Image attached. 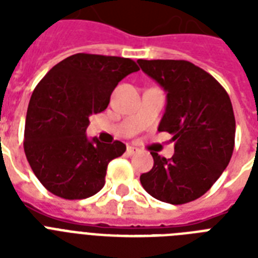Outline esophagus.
Masks as SVG:
<instances>
[{
    "label": "esophagus",
    "instance_id": "1",
    "mask_svg": "<svg viewBox=\"0 0 258 258\" xmlns=\"http://www.w3.org/2000/svg\"><path fill=\"white\" fill-rule=\"evenodd\" d=\"M139 150L137 147H134V146H127V150H125V153L127 155H134V154H137Z\"/></svg>",
    "mask_w": 258,
    "mask_h": 258
}]
</instances>
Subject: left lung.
I'll return each mask as SVG.
<instances>
[{
    "label": "left lung",
    "mask_w": 258,
    "mask_h": 258,
    "mask_svg": "<svg viewBox=\"0 0 258 258\" xmlns=\"http://www.w3.org/2000/svg\"><path fill=\"white\" fill-rule=\"evenodd\" d=\"M142 71L165 89L167 104L158 131L171 134L170 159L151 153L153 169L141 183L154 198L183 205L212 187L230 162L236 119L224 87L184 60H138Z\"/></svg>",
    "instance_id": "8db88e82"
}]
</instances>
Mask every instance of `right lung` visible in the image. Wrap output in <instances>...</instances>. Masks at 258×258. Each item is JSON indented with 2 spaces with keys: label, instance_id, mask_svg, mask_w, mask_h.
<instances>
[{
  "label": "right lung",
  "instance_id": "obj_1",
  "mask_svg": "<svg viewBox=\"0 0 258 258\" xmlns=\"http://www.w3.org/2000/svg\"><path fill=\"white\" fill-rule=\"evenodd\" d=\"M137 71L139 67L130 58L76 53L38 83L28 105L24 150L48 191L64 200H83L103 188L107 166L123 155L125 145L89 141V116L104 111L117 83Z\"/></svg>",
  "mask_w": 258,
  "mask_h": 258
}]
</instances>
